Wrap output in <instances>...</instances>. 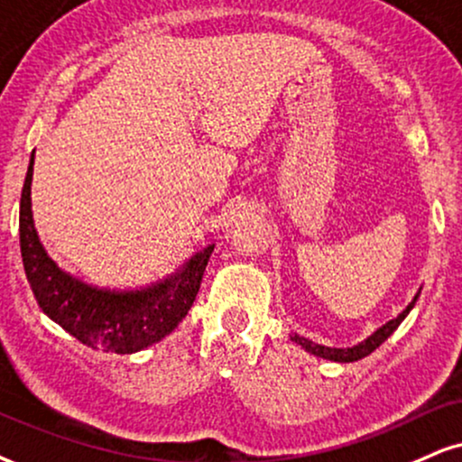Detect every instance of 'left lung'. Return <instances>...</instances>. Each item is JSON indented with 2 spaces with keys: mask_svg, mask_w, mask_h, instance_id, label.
Listing matches in <instances>:
<instances>
[{
  "mask_svg": "<svg viewBox=\"0 0 462 462\" xmlns=\"http://www.w3.org/2000/svg\"><path fill=\"white\" fill-rule=\"evenodd\" d=\"M420 291H422V289H420ZM420 291L415 293V298L409 301V306L401 312V315H398L396 319H392V321H388V323H383V326L374 329V332L370 334L368 338H364L362 343H357V345H351V346H328V345L312 343V340L304 338V336H300V334H291V340H293V343L301 345V349H306V351L312 353V356H317V357H323V360L357 362V360H362V357L370 356V353L377 349L381 343H385V340H388L390 336L394 334V329L401 326V323L405 321V317L409 315V312L413 310L415 301H418V298H420Z\"/></svg>",
  "mask_w": 462,
  "mask_h": 462,
  "instance_id": "8db88e82",
  "label": "left lung"
}]
</instances>
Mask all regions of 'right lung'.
Here are the masks:
<instances>
[{"mask_svg":"<svg viewBox=\"0 0 462 462\" xmlns=\"http://www.w3.org/2000/svg\"><path fill=\"white\" fill-rule=\"evenodd\" d=\"M33 152L21 192L19 240L23 267L38 306L57 326L92 349L136 353L161 343L190 310L214 244H208L178 270L145 287H98L72 276L49 257L33 225Z\"/></svg>","mask_w":462,"mask_h":462,"instance_id":"add662e5","label":"right lung"}]
</instances>
